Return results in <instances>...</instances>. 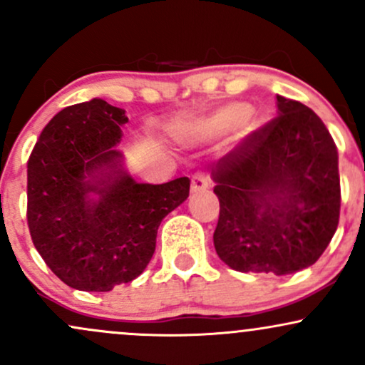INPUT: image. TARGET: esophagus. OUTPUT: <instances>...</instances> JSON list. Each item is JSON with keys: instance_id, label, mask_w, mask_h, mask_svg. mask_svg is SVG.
I'll list each match as a JSON object with an SVG mask.
<instances>
[{"instance_id": "34e87169", "label": "esophagus", "mask_w": 365, "mask_h": 365, "mask_svg": "<svg viewBox=\"0 0 365 365\" xmlns=\"http://www.w3.org/2000/svg\"><path fill=\"white\" fill-rule=\"evenodd\" d=\"M209 188V178L204 173H195L192 177L190 190L192 194H199V192H206Z\"/></svg>"}]
</instances>
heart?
<instances>
[{
    "label": "heart",
    "instance_id": "b5f03b06",
    "mask_svg": "<svg viewBox=\"0 0 365 365\" xmlns=\"http://www.w3.org/2000/svg\"><path fill=\"white\" fill-rule=\"evenodd\" d=\"M250 115L252 108L247 103H230L217 108L202 118L195 120L183 132V140H216L228 133L235 132L245 125L250 127Z\"/></svg>",
    "mask_w": 365,
    "mask_h": 365
}]
</instances>
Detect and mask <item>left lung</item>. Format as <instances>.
Segmentation results:
<instances>
[{"instance_id":"obj_1","label":"left lung","mask_w":365,"mask_h":365,"mask_svg":"<svg viewBox=\"0 0 365 365\" xmlns=\"http://www.w3.org/2000/svg\"><path fill=\"white\" fill-rule=\"evenodd\" d=\"M278 116L211 168L220 220L216 254L240 273L312 266L340 220L338 150L319 116L276 96Z\"/></svg>"}]
</instances>
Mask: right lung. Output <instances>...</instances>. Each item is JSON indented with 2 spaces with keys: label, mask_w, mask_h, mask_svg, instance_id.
<instances>
[{
  "label": "right lung",
  "mask_w": 365,
  "mask_h": 365,
  "mask_svg": "<svg viewBox=\"0 0 365 365\" xmlns=\"http://www.w3.org/2000/svg\"><path fill=\"white\" fill-rule=\"evenodd\" d=\"M125 110L104 99L53 116L27 163V223L37 252L63 283L110 292L142 274L163 217L185 202L190 180L139 183L116 149Z\"/></svg>",
  "instance_id": "1"
}]
</instances>
